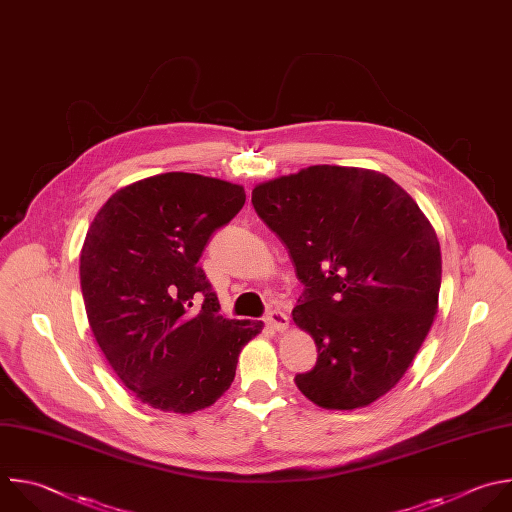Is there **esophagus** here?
I'll return each instance as SVG.
<instances>
[{
	"instance_id": "obj_1",
	"label": "esophagus",
	"mask_w": 512,
	"mask_h": 512,
	"mask_svg": "<svg viewBox=\"0 0 512 512\" xmlns=\"http://www.w3.org/2000/svg\"><path fill=\"white\" fill-rule=\"evenodd\" d=\"M265 323H267L271 329H275V331H285V329H287V325H289V317H287V313H285V311H281V309H273V311H269V313H267Z\"/></svg>"
}]
</instances>
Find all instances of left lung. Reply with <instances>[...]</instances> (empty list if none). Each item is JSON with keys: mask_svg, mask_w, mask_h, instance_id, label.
<instances>
[{"mask_svg": "<svg viewBox=\"0 0 512 512\" xmlns=\"http://www.w3.org/2000/svg\"><path fill=\"white\" fill-rule=\"evenodd\" d=\"M251 203L303 283L293 321L317 348L297 374L305 398L356 410L406 374L438 313L442 255L434 227L390 177L315 164L261 183Z\"/></svg>", "mask_w": 512, "mask_h": 512, "instance_id": "left-lung-1", "label": "left lung"}]
</instances>
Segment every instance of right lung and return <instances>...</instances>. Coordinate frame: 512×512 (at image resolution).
Listing matches in <instances>:
<instances>
[{
    "label": "right lung",
    "mask_w": 512,
    "mask_h": 512,
    "mask_svg": "<svg viewBox=\"0 0 512 512\" xmlns=\"http://www.w3.org/2000/svg\"><path fill=\"white\" fill-rule=\"evenodd\" d=\"M245 205V189L164 173L116 191L80 251V285L96 342L120 382L162 412L215 404L263 321L227 319L197 265L209 237Z\"/></svg>",
    "instance_id": "obj_1"
}]
</instances>
